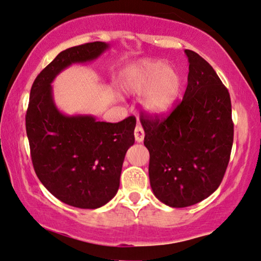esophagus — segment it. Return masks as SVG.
Masks as SVG:
<instances>
[{
	"label": "esophagus",
	"mask_w": 261,
	"mask_h": 261,
	"mask_svg": "<svg viewBox=\"0 0 261 261\" xmlns=\"http://www.w3.org/2000/svg\"><path fill=\"white\" fill-rule=\"evenodd\" d=\"M134 137H135V141H137V142H142L143 141V139H145V132H143V128L141 126L135 127Z\"/></svg>",
	"instance_id": "34e87169"
}]
</instances>
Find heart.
<instances>
[{
  "instance_id": "heart-1",
  "label": "heart",
  "mask_w": 261,
  "mask_h": 261,
  "mask_svg": "<svg viewBox=\"0 0 261 261\" xmlns=\"http://www.w3.org/2000/svg\"><path fill=\"white\" fill-rule=\"evenodd\" d=\"M122 89L128 94L142 95L141 105L147 114L159 116L176 102L181 77L175 68L160 61H147L124 68L120 76Z\"/></svg>"
}]
</instances>
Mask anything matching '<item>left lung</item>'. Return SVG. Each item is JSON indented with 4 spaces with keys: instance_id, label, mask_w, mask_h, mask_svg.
Masks as SVG:
<instances>
[{
    "instance_id": "obj_1",
    "label": "left lung",
    "mask_w": 261,
    "mask_h": 261,
    "mask_svg": "<svg viewBox=\"0 0 261 261\" xmlns=\"http://www.w3.org/2000/svg\"><path fill=\"white\" fill-rule=\"evenodd\" d=\"M188 58L184 99L166 118L142 116L154 195L169 207H187L208 198L221 184L233 145L231 97L206 60Z\"/></svg>"
}]
</instances>
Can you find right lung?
<instances>
[{
	"label": "right lung",
	"mask_w": 261,
	"mask_h": 261,
	"mask_svg": "<svg viewBox=\"0 0 261 261\" xmlns=\"http://www.w3.org/2000/svg\"><path fill=\"white\" fill-rule=\"evenodd\" d=\"M108 48L97 41L66 49L30 89L25 129L34 169L55 198L77 208H99L118 193L137 119L111 123L93 115L63 114L54 102L51 82L67 67L94 61Z\"/></svg>",
	"instance_id": "right-lung-1"
}]
</instances>
